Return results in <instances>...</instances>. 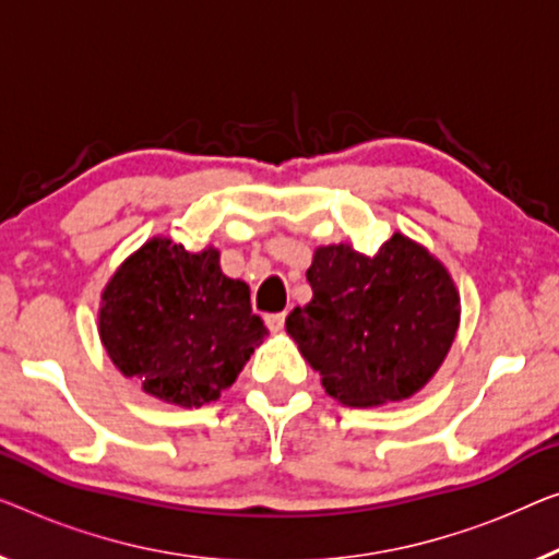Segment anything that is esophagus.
<instances>
[{
  "label": "esophagus",
  "instance_id": "34e87169",
  "mask_svg": "<svg viewBox=\"0 0 559 559\" xmlns=\"http://www.w3.org/2000/svg\"><path fill=\"white\" fill-rule=\"evenodd\" d=\"M283 323H286V313H271V316H265V326H269L271 331H281Z\"/></svg>",
  "mask_w": 559,
  "mask_h": 559
}]
</instances>
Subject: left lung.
Returning a JSON list of instances; mask_svg holds the SVG:
<instances>
[{
    "mask_svg": "<svg viewBox=\"0 0 559 559\" xmlns=\"http://www.w3.org/2000/svg\"><path fill=\"white\" fill-rule=\"evenodd\" d=\"M306 278L313 298L288 313L286 331L336 402H404L444 364L460 329V290L409 236L394 233L377 255L319 246Z\"/></svg>",
    "mask_w": 559,
    "mask_h": 559,
    "instance_id": "left-lung-1",
    "label": "left lung"
}]
</instances>
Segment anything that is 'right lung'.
<instances>
[{"instance_id":"1","label":"right lung","mask_w":559,"mask_h":559,"mask_svg":"<svg viewBox=\"0 0 559 559\" xmlns=\"http://www.w3.org/2000/svg\"><path fill=\"white\" fill-rule=\"evenodd\" d=\"M97 331L122 377L182 409L233 386L269 333L246 283L221 271L218 248L193 253L165 236L150 238L107 281Z\"/></svg>"}]
</instances>
